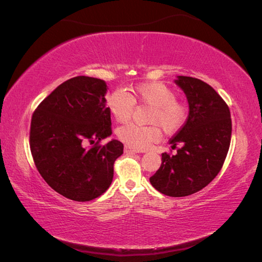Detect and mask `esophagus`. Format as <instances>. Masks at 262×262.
<instances>
[{"instance_id":"obj_1","label":"esophagus","mask_w":262,"mask_h":262,"mask_svg":"<svg viewBox=\"0 0 262 262\" xmlns=\"http://www.w3.org/2000/svg\"><path fill=\"white\" fill-rule=\"evenodd\" d=\"M125 152L126 154H137V152H142L141 150L139 149H135V148H132L129 145H126L125 147Z\"/></svg>"}]
</instances>
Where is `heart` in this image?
I'll use <instances>...</instances> for the list:
<instances>
[{"label":"heart","mask_w":262,"mask_h":262,"mask_svg":"<svg viewBox=\"0 0 262 262\" xmlns=\"http://www.w3.org/2000/svg\"><path fill=\"white\" fill-rule=\"evenodd\" d=\"M134 101L151 107L148 122L152 126H136L129 123L118 128L117 135L129 147L144 149L156 142L161 136V126L166 134L179 132L187 121L188 110L183 103L177 100L176 92L162 82H144L137 84L128 95L122 90H117L106 99V105L111 114L118 122H126L130 119Z\"/></svg>","instance_id":"b5f03b06"}]
</instances>
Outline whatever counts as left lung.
I'll list each match as a JSON object with an SVG mask.
<instances>
[{
	"label": "left lung",
	"mask_w": 262,
	"mask_h": 262,
	"mask_svg": "<svg viewBox=\"0 0 262 262\" xmlns=\"http://www.w3.org/2000/svg\"><path fill=\"white\" fill-rule=\"evenodd\" d=\"M176 84L185 92L188 117L170 140L173 156L162 154L158 171L150 183L168 196L181 198L205 188L219 174L231 141V115L221 96L201 79L178 76Z\"/></svg>",
	"instance_id": "left-lung-1"
}]
</instances>
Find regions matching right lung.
<instances>
[{
	"label": "right lung",
	"mask_w": 262,
	"mask_h": 262,
	"mask_svg": "<svg viewBox=\"0 0 262 262\" xmlns=\"http://www.w3.org/2000/svg\"><path fill=\"white\" fill-rule=\"evenodd\" d=\"M105 81L77 76L60 84L34 111L30 148L39 173L70 200L85 202L106 192L123 144L111 136ZM89 144H94L91 147Z\"/></svg>",
	"instance_id": "right-lung-1"
}]
</instances>
